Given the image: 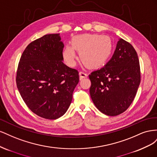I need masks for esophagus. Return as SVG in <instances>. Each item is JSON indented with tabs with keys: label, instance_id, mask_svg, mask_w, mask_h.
<instances>
[{
	"label": "esophagus",
	"instance_id": "esophagus-1",
	"mask_svg": "<svg viewBox=\"0 0 157 157\" xmlns=\"http://www.w3.org/2000/svg\"><path fill=\"white\" fill-rule=\"evenodd\" d=\"M79 76H80V79L81 80L84 78H86L87 77V73H86L85 72H84V71H80V72L79 73Z\"/></svg>",
	"mask_w": 157,
	"mask_h": 157
}]
</instances>
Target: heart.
Returning a JSON list of instances; mask_svg holds the SVG:
<instances>
[{"label": "heart", "mask_w": 157, "mask_h": 157, "mask_svg": "<svg viewBox=\"0 0 157 157\" xmlns=\"http://www.w3.org/2000/svg\"><path fill=\"white\" fill-rule=\"evenodd\" d=\"M72 46L67 45L63 51V58L69 66L75 65L77 54L80 52V59L86 65L97 67L102 65L110 56L113 50V42L107 35L84 34L74 37Z\"/></svg>", "instance_id": "1"}]
</instances>
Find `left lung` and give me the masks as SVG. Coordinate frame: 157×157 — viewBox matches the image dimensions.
I'll list each match as a JSON object with an SVG mask.
<instances>
[{
  "mask_svg": "<svg viewBox=\"0 0 157 157\" xmlns=\"http://www.w3.org/2000/svg\"><path fill=\"white\" fill-rule=\"evenodd\" d=\"M90 96L103 114L117 116L130 107L141 81L140 61L131 44L120 39L111 59L89 75Z\"/></svg>",
  "mask_w": 157,
  "mask_h": 157,
  "instance_id": "8db88e82",
  "label": "left lung"
}]
</instances>
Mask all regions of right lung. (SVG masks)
Listing matches in <instances>:
<instances>
[{"label":"right lung","instance_id":"obj_1","mask_svg":"<svg viewBox=\"0 0 157 157\" xmlns=\"http://www.w3.org/2000/svg\"><path fill=\"white\" fill-rule=\"evenodd\" d=\"M59 34L46 35L28 45L18 64L16 84L30 110L54 120L67 111L79 82L77 70L63 63Z\"/></svg>","mask_w":157,"mask_h":157}]
</instances>
